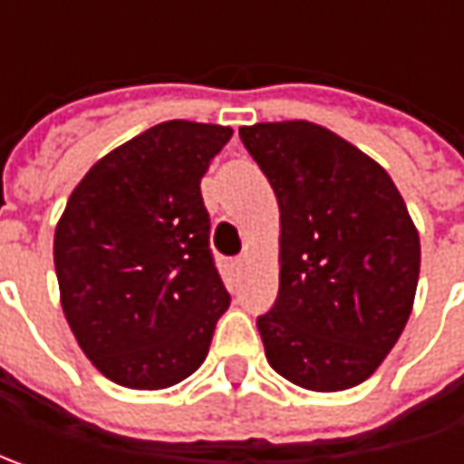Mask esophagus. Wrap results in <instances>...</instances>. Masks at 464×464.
Listing matches in <instances>:
<instances>
[{"label":"esophagus","instance_id":"1","mask_svg":"<svg viewBox=\"0 0 464 464\" xmlns=\"http://www.w3.org/2000/svg\"><path fill=\"white\" fill-rule=\"evenodd\" d=\"M242 268H245V258H235V260H232V271H235L237 276H240V274H242Z\"/></svg>","mask_w":464,"mask_h":464}]
</instances>
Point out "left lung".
<instances>
[{
    "label": "left lung",
    "mask_w": 464,
    "mask_h": 464,
    "mask_svg": "<svg viewBox=\"0 0 464 464\" xmlns=\"http://www.w3.org/2000/svg\"><path fill=\"white\" fill-rule=\"evenodd\" d=\"M281 211V274L260 314L266 359L314 392L364 382L398 343L419 286L420 242L372 157L310 121L242 126Z\"/></svg>",
    "instance_id": "left-lung-1"
}]
</instances>
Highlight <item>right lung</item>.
I'll use <instances>...</instances> for the list:
<instances>
[{"mask_svg": "<svg viewBox=\"0 0 464 464\" xmlns=\"http://www.w3.org/2000/svg\"><path fill=\"white\" fill-rule=\"evenodd\" d=\"M229 126L165 121L105 154L53 237L66 323L100 372L165 390L204 364L229 307L208 245L201 178Z\"/></svg>", "mask_w": 464, "mask_h": 464, "instance_id": "right-lung-1", "label": "right lung"}]
</instances>
